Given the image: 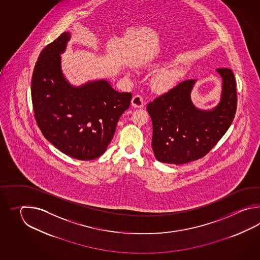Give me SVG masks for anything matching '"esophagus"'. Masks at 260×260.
<instances>
[{
  "instance_id": "esophagus-1",
  "label": "esophagus",
  "mask_w": 260,
  "mask_h": 260,
  "mask_svg": "<svg viewBox=\"0 0 260 260\" xmlns=\"http://www.w3.org/2000/svg\"><path fill=\"white\" fill-rule=\"evenodd\" d=\"M132 106L135 108H142L144 106V99L141 94H136L132 100Z\"/></svg>"
}]
</instances>
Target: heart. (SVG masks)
<instances>
[{"instance_id":"obj_1","label":"heart","mask_w":260,"mask_h":260,"mask_svg":"<svg viewBox=\"0 0 260 260\" xmlns=\"http://www.w3.org/2000/svg\"><path fill=\"white\" fill-rule=\"evenodd\" d=\"M170 82H171V78L169 76V74H166V73L160 74L155 78V87L159 90H165L169 86Z\"/></svg>"}]
</instances>
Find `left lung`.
<instances>
[{"instance_id": "8db88e82", "label": "left lung", "mask_w": 260, "mask_h": 260, "mask_svg": "<svg viewBox=\"0 0 260 260\" xmlns=\"http://www.w3.org/2000/svg\"><path fill=\"white\" fill-rule=\"evenodd\" d=\"M222 77V96L212 111L192 104L195 80H185L147 107L152 121L151 146L160 162L183 165L207 154L225 135L235 116L237 92L231 69H216Z\"/></svg>"}]
</instances>
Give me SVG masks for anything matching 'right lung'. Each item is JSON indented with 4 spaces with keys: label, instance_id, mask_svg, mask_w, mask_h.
I'll list each match as a JSON object with an SVG mask.
<instances>
[{
    "label": "right lung",
    "instance_id": "right-lung-1",
    "mask_svg": "<svg viewBox=\"0 0 260 260\" xmlns=\"http://www.w3.org/2000/svg\"><path fill=\"white\" fill-rule=\"evenodd\" d=\"M70 39L63 32L40 54L31 79L34 117L56 149L74 159L94 160L105 152L132 94L118 92L104 80L79 87L68 83L60 54Z\"/></svg>",
    "mask_w": 260,
    "mask_h": 260
}]
</instances>
